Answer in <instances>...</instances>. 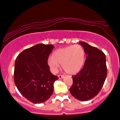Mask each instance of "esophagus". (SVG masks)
I'll list each match as a JSON object with an SVG mask.
<instances>
[{
	"instance_id": "1",
	"label": "esophagus",
	"mask_w": 120,
	"mask_h": 120,
	"mask_svg": "<svg viewBox=\"0 0 120 120\" xmlns=\"http://www.w3.org/2000/svg\"><path fill=\"white\" fill-rule=\"evenodd\" d=\"M58 77H59V79H62L64 77V76L63 75H59L58 76Z\"/></svg>"
}]
</instances>
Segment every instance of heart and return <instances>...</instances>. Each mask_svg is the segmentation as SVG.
<instances>
[{
  "label": "heart",
  "mask_w": 120,
  "mask_h": 120,
  "mask_svg": "<svg viewBox=\"0 0 120 120\" xmlns=\"http://www.w3.org/2000/svg\"><path fill=\"white\" fill-rule=\"evenodd\" d=\"M84 57L83 48L80 45L76 44L58 49L53 56L48 58V64L53 73L57 72L60 64L67 73L74 75L81 70Z\"/></svg>",
  "instance_id": "1"
}]
</instances>
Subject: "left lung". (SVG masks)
<instances>
[{
  "mask_svg": "<svg viewBox=\"0 0 120 120\" xmlns=\"http://www.w3.org/2000/svg\"><path fill=\"white\" fill-rule=\"evenodd\" d=\"M86 58L81 70L72 76L69 89L72 96L80 101L91 100L99 93L107 76L106 57L102 51L84 41L80 42Z\"/></svg>",
  "mask_w": 120,
  "mask_h": 120,
  "instance_id": "8db88e82",
  "label": "left lung"
}]
</instances>
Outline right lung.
<instances>
[{"label": "right lung", "mask_w": 120, "mask_h": 120, "mask_svg": "<svg viewBox=\"0 0 120 120\" xmlns=\"http://www.w3.org/2000/svg\"><path fill=\"white\" fill-rule=\"evenodd\" d=\"M53 48L51 44H38L24 49L16 59V86L23 96L34 104L49 99L53 92L54 82L59 79L51 73L47 63Z\"/></svg>", "instance_id": "1"}]
</instances>
